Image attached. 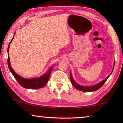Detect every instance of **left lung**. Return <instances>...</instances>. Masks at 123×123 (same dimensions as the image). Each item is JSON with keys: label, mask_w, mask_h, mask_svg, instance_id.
<instances>
[{"label": "left lung", "mask_w": 123, "mask_h": 123, "mask_svg": "<svg viewBox=\"0 0 123 123\" xmlns=\"http://www.w3.org/2000/svg\"><path fill=\"white\" fill-rule=\"evenodd\" d=\"M114 63H115V62H114ZM114 67H113V69H112L111 73L110 74V75H109L105 79H104V80L102 81H101L100 82L97 84V85H94V86H81V85H80L78 84H77V83L74 81V79L72 76V73H70V80H71L72 84L73 85V86L76 89H78V90H79V91H82V92H93V91H97V90H98V89H99L100 88H101V87L103 86V85L104 84V83L106 81V80H107L108 78H109V76L111 75V74H112V72H113V69H114Z\"/></svg>", "instance_id": "obj_1"}]
</instances>
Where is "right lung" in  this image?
I'll return each mask as SVG.
<instances>
[{
	"label": "right lung",
	"mask_w": 123,
	"mask_h": 123,
	"mask_svg": "<svg viewBox=\"0 0 123 123\" xmlns=\"http://www.w3.org/2000/svg\"><path fill=\"white\" fill-rule=\"evenodd\" d=\"M14 34H15V33H14ZM13 37H13V38H12L11 41L10 42L9 46H8L7 48V64L10 72H11V73L14 77V78L16 79V80L17 81L18 83H19V84L23 87H24V88L28 89H38L44 87L45 85L47 84V83L48 82L49 77L50 75L51 72L52 70V69H53V67H51L50 68H49L48 71L47 73H45L42 76L39 77V78H34L32 79H25L19 76V75L17 74L13 70V69H12V67L11 66V63H10V60L9 55L10 44H11L12 40H13Z\"/></svg>",
	"instance_id": "add662e5"
}]
</instances>
